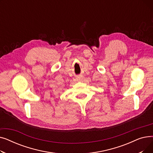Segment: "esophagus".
I'll list each match as a JSON object with an SVG mask.
<instances>
[{
  "label": "esophagus",
  "instance_id": "1",
  "mask_svg": "<svg viewBox=\"0 0 153 153\" xmlns=\"http://www.w3.org/2000/svg\"><path fill=\"white\" fill-rule=\"evenodd\" d=\"M76 80H77V81L81 82L82 81V79H83V76H78L76 77Z\"/></svg>",
  "mask_w": 153,
  "mask_h": 153
}]
</instances>
